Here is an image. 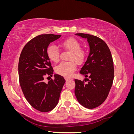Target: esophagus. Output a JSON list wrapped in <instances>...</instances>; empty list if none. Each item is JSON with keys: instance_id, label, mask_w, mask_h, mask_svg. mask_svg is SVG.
Wrapping results in <instances>:
<instances>
[{"instance_id": "34e87169", "label": "esophagus", "mask_w": 134, "mask_h": 134, "mask_svg": "<svg viewBox=\"0 0 134 134\" xmlns=\"http://www.w3.org/2000/svg\"><path fill=\"white\" fill-rule=\"evenodd\" d=\"M65 79L66 80V81H68V80H70L71 79L69 78H68V77H65Z\"/></svg>"}]
</instances>
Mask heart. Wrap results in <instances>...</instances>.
<instances>
[{"label":"heart","mask_w":134,"mask_h":134,"mask_svg":"<svg viewBox=\"0 0 134 134\" xmlns=\"http://www.w3.org/2000/svg\"><path fill=\"white\" fill-rule=\"evenodd\" d=\"M63 49L70 52L69 62H62L55 68L56 73L66 77H70L76 69L77 64H82L86 56V52L81 47L80 42L75 38L70 37L59 44ZM46 55L51 62L57 63L60 58V51L54 44H50L46 48Z\"/></svg>","instance_id":"1"}]
</instances>
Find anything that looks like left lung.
<instances>
[{"label": "left lung", "mask_w": 134, "mask_h": 134, "mask_svg": "<svg viewBox=\"0 0 134 134\" xmlns=\"http://www.w3.org/2000/svg\"><path fill=\"white\" fill-rule=\"evenodd\" d=\"M76 35L87 38L90 52L80 73L88 77L75 79V94L79 103L89 109L103 103L109 94L114 78L113 61L110 50L103 40L96 36L85 34Z\"/></svg>", "instance_id": "obj_1"}]
</instances>
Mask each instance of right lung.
<instances>
[{
  "instance_id": "right-lung-1",
  "label": "right lung",
  "mask_w": 134,
  "mask_h": 134,
  "mask_svg": "<svg viewBox=\"0 0 134 134\" xmlns=\"http://www.w3.org/2000/svg\"><path fill=\"white\" fill-rule=\"evenodd\" d=\"M60 36H37L25 44L20 55L18 75L22 91L28 103L42 112L50 111L56 106L65 82L63 76L58 74H55V78L48 83L43 80L47 75L52 76L54 71L46 55V48Z\"/></svg>"
}]
</instances>
